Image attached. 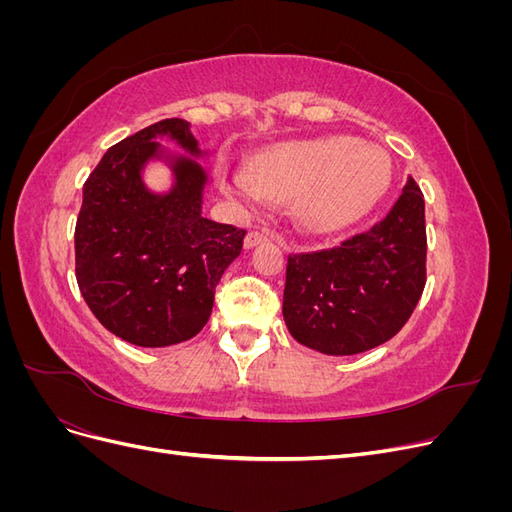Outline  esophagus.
I'll return each mask as SVG.
<instances>
[{
  "label": "esophagus",
  "instance_id": "1",
  "mask_svg": "<svg viewBox=\"0 0 512 512\" xmlns=\"http://www.w3.org/2000/svg\"><path fill=\"white\" fill-rule=\"evenodd\" d=\"M267 239L269 237L262 230H250V232H247V237H245V247H247V250H250V247H256L258 243L267 241Z\"/></svg>",
  "mask_w": 512,
  "mask_h": 512
}]
</instances>
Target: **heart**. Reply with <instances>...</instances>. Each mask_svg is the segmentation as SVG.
Listing matches in <instances>:
<instances>
[{
    "label": "heart",
    "mask_w": 512,
    "mask_h": 512,
    "mask_svg": "<svg viewBox=\"0 0 512 512\" xmlns=\"http://www.w3.org/2000/svg\"><path fill=\"white\" fill-rule=\"evenodd\" d=\"M391 179L389 156L350 136L294 141L262 151L250 170L220 173L226 196L254 205L262 196L292 200L314 232H337L367 215Z\"/></svg>",
    "instance_id": "b5f03b06"
}]
</instances>
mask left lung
Masks as SVG:
<instances>
[{
	"mask_svg": "<svg viewBox=\"0 0 512 512\" xmlns=\"http://www.w3.org/2000/svg\"><path fill=\"white\" fill-rule=\"evenodd\" d=\"M425 198L410 177L391 211L329 250L288 254L284 320L299 344L359 354L389 342L427 282Z\"/></svg>",
	"mask_w": 512,
	"mask_h": 512,
	"instance_id": "1",
	"label": "left lung"
}]
</instances>
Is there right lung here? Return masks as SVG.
I'll return each instance as SVG.
<instances>
[{
  "label": "right lung",
  "instance_id": "1",
  "mask_svg": "<svg viewBox=\"0 0 512 512\" xmlns=\"http://www.w3.org/2000/svg\"><path fill=\"white\" fill-rule=\"evenodd\" d=\"M170 136L198 156L185 119H164L108 149L83 185L74 228V271L94 316L113 335L143 348L173 346L205 327L215 286L243 250L245 230L203 218L207 175L175 160L170 194H151L143 164Z\"/></svg>",
  "mask_w": 512,
  "mask_h": 512
}]
</instances>
